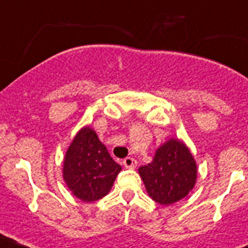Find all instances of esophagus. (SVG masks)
Wrapping results in <instances>:
<instances>
[{
	"mask_svg": "<svg viewBox=\"0 0 248 248\" xmlns=\"http://www.w3.org/2000/svg\"><path fill=\"white\" fill-rule=\"evenodd\" d=\"M124 168L133 169L137 167V160L132 157H127L124 159Z\"/></svg>",
	"mask_w": 248,
	"mask_h": 248,
	"instance_id": "1",
	"label": "esophagus"
}]
</instances>
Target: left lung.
Masks as SVG:
<instances>
[{
	"label": "left lung",
	"instance_id": "obj_1",
	"mask_svg": "<svg viewBox=\"0 0 248 248\" xmlns=\"http://www.w3.org/2000/svg\"><path fill=\"white\" fill-rule=\"evenodd\" d=\"M148 195L160 205L179 202L196 183V162L186 144L170 138L158 147L153 160L138 168Z\"/></svg>",
	"mask_w": 248,
	"mask_h": 248
}]
</instances>
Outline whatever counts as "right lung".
Masks as SVG:
<instances>
[{
    "label": "right lung",
    "instance_id": "obj_1",
    "mask_svg": "<svg viewBox=\"0 0 248 248\" xmlns=\"http://www.w3.org/2000/svg\"><path fill=\"white\" fill-rule=\"evenodd\" d=\"M121 169L96 132L85 126L68 147L63 162V178L73 195L91 202L108 195Z\"/></svg>",
    "mask_w": 248,
    "mask_h": 248
}]
</instances>
